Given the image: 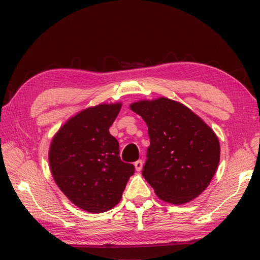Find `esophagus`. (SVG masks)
I'll list each match as a JSON object with an SVG mask.
<instances>
[{"label": "esophagus", "instance_id": "1", "mask_svg": "<svg viewBox=\"0 0 260 260\" xmlns=\"http://www.w3.org/2000/svg\"><path fill=\"white\" fill-rule=\"evenodd\" d=\"M143 165H144V162H143V160H138V161H136L135 162V168H136V170L137 171H140L143 169Z\"/></svg>", "mask_w": 260, "mask_h": 260}]
</instances>
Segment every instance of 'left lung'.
I'll return each instance as SVG.
<instances>
[{
    "label": "left lung",
    "mask_w": 260,
    "mask_h": 260,
    "mask_svg": "<svg viewBox=\"0 0 260 260\" xmlns=\"http://www.w3.org/2000/svg\"><path fill=\"white\" fill-rule=\"evenodd\" d=\"M130 108L144 118L151 145L143 176L158 198L187 203L210 184L220 158L215 133L183 104L168 98L142 100Z\"/></svg>",
    "instance_id": "obj_1"
}]
</instances>
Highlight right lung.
Masks as SVG:
<instances>
[{"instance_id":"obj_1","label":"right lung","mask_w":260,"mask_h":260,"mask_svg":"<svg viewBox=\"0 0 260 260\" xmlns=\"http://www.w3.org/2000/svg\"><path fill=\"white\" fill-rule=\"evenodd\" d=\"M121 104L86 108L63 124L50 146L53 179L81 209L105 212L120 202L135 166L121 161L118 142L109 134Z\"/></svg>"}]
</instances>
